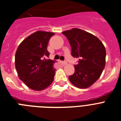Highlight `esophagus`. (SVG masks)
Listing matches in <instances>:
<instances>
[{
	"label": "esophagus",
	"mask_w": 121,
	"mask_h": 121,
	"mask_svg": "<svg viewBox=\"0 0 121 121\" xmlns=\"http://www.w3.org/2000/svg\"><path fill=\"white\" fill-rule=\"evenodd\" d=\"M61 63H62L63 65H65L67 64V62H66V61H61Z\"/></svg>",
	"instance_id": "esophagus-1"
}]
</instances>
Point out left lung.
Here are the masks:
<instances>
[{"instance_id":"8db88e82","label":"left lung","mask_w":121,"mask_h":121,"mask_svg":"<svg viewBox=\"0 0 121 121\" xmlns=\"http://www.w3.org/2000/svg\"><path fill=\"white\" fill-rule=\"evenodd\" d=\"M62 33L70 43L72 56L79 58L69 80L77 88H88L99 78L105 68V47L98 38L80 29L73 28Z\"/></svg>"}]
</instances>
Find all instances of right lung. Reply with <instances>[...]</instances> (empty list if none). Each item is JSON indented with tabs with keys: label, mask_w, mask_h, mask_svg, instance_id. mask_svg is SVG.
I'll list each match as a JSON object with an SVG mask.
<instances>
[{
	"label": "right lung",
	"mask_w": 121,
	"mask_h": 121,
	"mask_svg": "<svg viewBox=\"0 0 121 121\" xmlns=\"http://www.w3.org/2000/svg\"><path fill=\"white\" fill-rule=\"evenodd\" d=\"M54 33L38 31L21 43L15 55V66L18 76L29 88L40 91L52 83L55 75V61L49 56L48 41Z\"/></svg>",
	"instance_id": "right-lung-1"
}]
</instances>
